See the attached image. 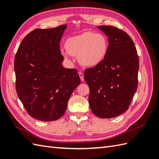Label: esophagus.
<instances>
[{
    "instance_id": "1",
    "label": "esophagus",
    "mask_w": 159,
    "mask_h": 159,
    "mask_svg": "<svg viewBox=\"0 0 159 159\" xmlns=\"http://www.w3.org/2000/svg\"><path fill=\"white\" fill-rule=\"evenodd\" d=\"M79 75L80 77V79L81 81H84V74L82 73V72H79Z\"/></svg>"
}]
</instances>
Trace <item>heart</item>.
<instances>
[{
	"mask_svg": "<svg viewBox=\"0 0 159 159\" xmlns=\"http://www.w3.org/2000/svg\"><path fill=\"white\" fill-rule=\"evenodd\" d=\"M107 38L102 34L85 32L68 38L65 42L66 51L62 54L78 56L80 64L85 67H94L103 61L108 50Z\"/></svg>",
	"mask_w": 159,
	"mask_h": 159,
	"instance_id": "1",
	"label": "heart"
}]
</instances>
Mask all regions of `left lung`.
Segmentation results:
<instances>
[{
    "label": "left lung",
    "mask_w": 159,
    "mask_h": 159,
    "mask_svg": "<svg viewBox=\"0 0 159 159\" xmlns=\"http://www.w3.org/2000/svg\"><path fill=\"white\" fill-rule=\"evenodd\" d=\"M108 36L103 61L86 69L84 80L90 93L91 110L99 118H113L127 111L138 86L139 56L131 38L118 28L98 27Z\"/></svg>",
    "instance_id": "obj_1"
}]
</instances>
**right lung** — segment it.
<instances>
[{
	"label": "right lung",
	"mask_w": 159,
	"mask_h": 159,
	"mask_svg": "<svg viewBox=\"0 0 159 159\" xmlns=\"http://www.w3.org/2000/svg\"><path fill=\"white\" fill-rule=\"evenodd\" d=\"M66 25L32 30L14 58L16 90L27 113L42 121L60 119L80 84L76 69L63 68L60 42Z\"/></svg>",
	"instance_id": "obj_1"
}]
</instances>
